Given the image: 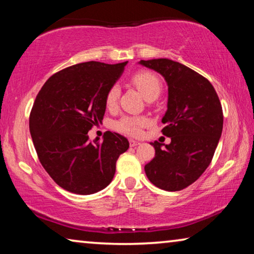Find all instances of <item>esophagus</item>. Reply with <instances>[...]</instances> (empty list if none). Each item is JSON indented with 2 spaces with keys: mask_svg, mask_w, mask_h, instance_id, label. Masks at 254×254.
<instances>
[{
  "mask_svg": "<svg viewBox=\"0 0 254 254\" xmlns=\"http://www.w3.org/2000/svg\"><path fill=\"white\" fill-rule=\"evenodd\" d=\"M128 141H130V147H136V145L140 144L139 141H135V140H133V139H130Z\"/></svg>",
  "mask_w": 254,
  "mask_h": 254,
  "instance_id": "1",
  "label": "esophagus"
}]
</instances>
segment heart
<instances>
[{
  "label": "heart",
  "mask_w": 254,
  "mask_h": 254,
  "mask_svg": "<svg viewBox=\"0 0 254 254\" xmlns=\"http://www.w3.org/2000/svg\"><path fill=\"white\" fill-rule=\"evenodd\" d=\"M132 83L134 84L142 95L147 100H154L160 95L162 85L157 75L150 71L136 72L132 77ZM120 86L118 84L112 85L105 96V104L107 109L113 110L117 107L120 97ZM149 119L145 117H136V115H123L122 118L114 122V128L123 134L130 136H140L142 130L149 126Z\"/></svg>",
  "instance_id": "heart-1"
}]
</instances>
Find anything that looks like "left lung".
<instances>
[{
  "instance_id": "left-lung-1",
  "label": "left lung",
  "mask_w": 254,
  "mask_h": 254,
  "mask_svg": "<svg viewBox=\"0 0 254 254\" xmlns=\"http://www.w3.org/2000/svg\"><path fill=\"white\" fill-rule=\"evenodd\" d=\"M168 84V110L161 132L170 144L151 142L154 158L144 167L154 186L178 191L195 183L212 161L223 130V110L213 85L198 72L167 58L141 60Z\"/></svg>"
}]
</instances>
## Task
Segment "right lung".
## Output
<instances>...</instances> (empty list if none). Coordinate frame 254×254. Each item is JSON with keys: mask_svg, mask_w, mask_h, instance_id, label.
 Segmentation results:
<instances>
[{"mask_svg": "<svg viewBox=\"0 0 254 254\" xmlns=\"http://www.w3.org/2000/svg\"><path fill=\"white\" fill-rule=\"evenodd\" d=\"M127 62L109 65L80 63L46 81L30 112V133L42 167L66 190L89 195L114 177L119 157L128 149L127 137L106 131L103 141L88 131L104 118L105 96Z\"/></svg>", "mask_w": 254, "mask_h": 254, "instance_id": "add662e5", "label": "right lung"}]
</instances>
